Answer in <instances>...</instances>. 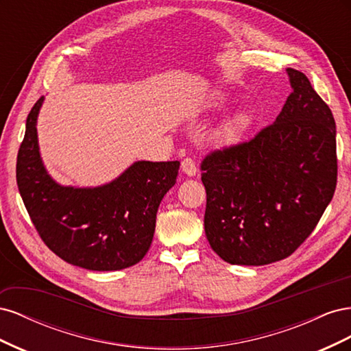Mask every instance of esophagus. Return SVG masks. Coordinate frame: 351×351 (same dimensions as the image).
I'll list each match as a JSON object with an SVG mask.
<instances>
[{
    "instance_id": "34e87169",
    "label": "esophagus",
    "mask_w": 351,
    "mask_h": 351,
    "mask_svg": "<svg viewBox=\"0 0 351 351\" xmlns=\"http://www.w3.org/2000/svg\"><path fill=\"white\" fill-rule=\"evenodd\" d=\"M182 171L189 177H193L196 174L197 168H196V164H195L192 158H184L183 159V161H182Z\"/></svg>"
}]
</instances>
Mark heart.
Listing matches in <instances>:
<instances>
[{
    "label": "heart",
    "mask_w": 351,
    "mask_h": 351,
    "mask_svg": "<svg viewBox=\"0 0 351 351\" xmlns=\"http://www.w3.org/2000/svg\"><path fill=\"white\" fill-rule=\"evenodd\" d=\"M228 99L221 97L218 99L219 107H226ZM254 123V115L249 110H240L222 123L214 132V142L218 146H232L237 145L246 133L252 129Z\"/></svg>",
    "instance_id": "heart-1"
}]
</instances>
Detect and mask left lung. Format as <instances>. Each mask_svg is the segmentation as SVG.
Returning a JSON list of instances; mask_svg holds the SVG:
<instances>
[{"label": "left lung", "instance_id": "8db88e82", "mask_svg": "<svg viewBox=\"0 0 351 351\" xmlns=\"http://www.w3.org/2000/svg\"><path fill=\"white\" fill-rule=\"evenodd\" d=\"M271 125L202 161L205 232L231 265L281 261L311 236L337 186L335 121L299 70Z\"/></svg>", "mask_w": 351, "mask_h": 351}]
</instances>
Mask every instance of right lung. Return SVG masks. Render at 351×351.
<instances>
[{"label": "right lung", "mask_w": 351, "mask_h": 351, "mask_svg": "<svg viewBox=\"0 0 351 351\" xmlns=\"http://www.w3.org/2000/svg\"><path fill=\"white\" fill-rule=\"evenodd\" d=\"M42 102L44 97L27 115L16 167L20 196L40 239L62 261L89 271H119L141 262L180 162L137 161L107 184L61 186L48 174L39 152Z\"/></svg>", "instance_id": "obj_1"}]
</instances>
